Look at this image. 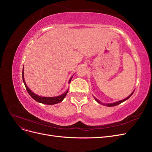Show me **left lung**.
I'll return each mask as SVG.
<instances>
[{
  "mask_svg": "<svg viewBox=\"0 0 152 152\" xmlns=\"http://www.w3.org/2000/svg\"><path fill=\"white\" fill-rule=\"evenodd\" d=\"M133 93H134V91L131 93V94L129 96H128L127 98H126L125 99H124V100H120V101H118V102H114V103H112V104H103V103H102L100 101H99V100L98 99H96V98H95V100L98 102V103H99L100 104H102V105H105V106H107V107H113V106H115V105H119V104H121L122 102H124V101H126V100H128L129 98H130L131 97V96L133 94Z\"/></svg>",
  "mask_w": 152,
  "mask_h": 152,
  "instance_id": "1",
  "label": "left lung"
}]
</instances>
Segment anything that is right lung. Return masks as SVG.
Segmentation results:
<instances>
[{
	"label": "right lung",
	"mask_w": 152,
	"mask_h": 152,
	"mask_svg": "<svg viewBox=\"0 0 152 152\" xmlns=\"http://www.w3.org/2000/svg\"><path fill=\"white\" fill-rule=\"evenodd\" d=\"M23 71H24V67H23V69L22 76H23V81L24 82V85H25L26 90L28 92L29 95H30L33 98V99L35 100H36L37 102L42 103V104H43L54 105V104H58V103L61 102L64 100V98H65L66 95H67V92H68V90L66 91L64 93V94H63L62 95H59V96H55V97H44V96H38V95H36L35 94H34L33 91H31V90L27 86L26 83H25V81H24V72H23ZM72 76L70 78V80L69 81V83L71 82V80L72 79Z\"/></svg>",
	"instance_id": "1"
}]
</instances>
